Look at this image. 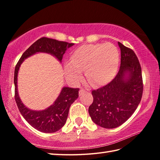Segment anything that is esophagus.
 <instances>
[{
    "instance_id": "obj_1",
    "label": "esophagus",
    "mask_w": 160,
    "mask_h": 160,
    "mask_svg": "<svg viewBox=\"0 0 160 160\" xmlns=\"http://www.w3.org/2000/svg\"><path fill=\"white\" fill-rule=\"evenodd\" d=\"M85 92V90H84L83 88H81L80 90V91H79V94H80V95H81V94H83L84 92Z\"/></svg>"
}]
</instances>
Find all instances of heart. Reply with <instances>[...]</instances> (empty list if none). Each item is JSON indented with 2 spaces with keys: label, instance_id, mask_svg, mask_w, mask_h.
Returning a JSON list of instances; mask_svg holds the SVG:
<instances>
[{
  "label": "heart",
  "instance_id": "heart-1",
  "mask_svg": "<svg viewBox=\"0 0 160 160\" xmlns=\"http://www.w3.org/2000/svg\"><path fill=\"white\" fill-rule=\"evenodd\" d=\"M119 53L111 43L86 44L75 49L70 62L65 65V72L68 79L80 80L85 70L88 82L92 85L106 83L112 79L118 68Z\"/></svg>",
  "mask_w": 160,
  "mask_h": 160
}]
</instances>
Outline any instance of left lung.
<instances>
[{
	"mask_svg": "<svg viewBox=\"0 0 160 160\" xmlns=\"http://www.w3.org/2000/svg\"><path fill=\"white\" fill-rule=\"evenodd\" d=\"M118 44L121 48L118 73L107 85L92 91L93 102L88 109L92 120L105 128H116L128 120L142 96V70L138 58L131 48L120 42Z\"/></svg>",
	"mask_w": 160,
	"mask_h": 160,
	"instance_id": "8db88e82",
	"label": "left lung"
}]
</instances>
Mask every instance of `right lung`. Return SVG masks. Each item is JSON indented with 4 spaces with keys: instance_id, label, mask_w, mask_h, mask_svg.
I'll use <instances>...</instances> for the list:
<instances>
[{
    "instance_id": "right-lung-1",
    "label": "right lung",
    "mask_w": 160,
    "mask_h": 160,
    "mask_svg": "<svg viewBox=\"0 0 160 160\" xmlns=\"http://www.w3.org/2000/svg\"><path fill=\"white\" fill-rule=\"evenodd\" d=\"M74 44L56 39L42 37L32 44L22 55L16 64L14 74L15 99L19 111L25 120L38 131L43 132H54L60 130L66 122L70 107L78 97L79 88H63L57 99L48 109L43 111H32L27 108L19 97L17 88L18 70L22 61L37 52H46L56 56L59 61L63 59L68 48Z\"/></svg>"
}]
</instances>
